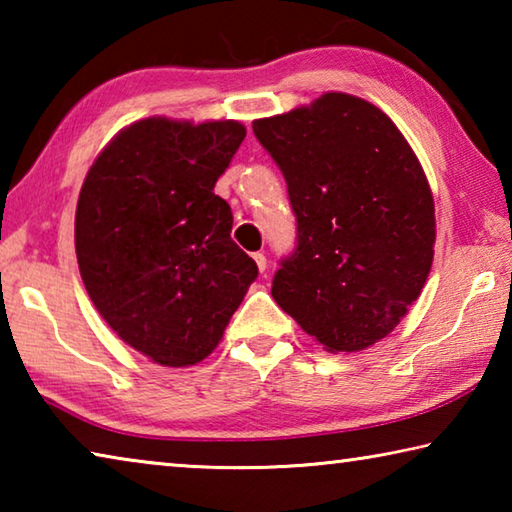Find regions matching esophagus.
<instances>
[{
  "instance_id": "1",
  "label": "esophagus",
  "mask_w": 512,
  "mask_h": 512,
  "mask_svg": "<svg viewBox=\"0 0 512 512\" xmlns=\"http://www.w3.org/2000/svg\"><path fill=\"white\" fill-rule=\"evenodd\" d=\"M253 259H255V264L259 268V273H264L266 271V257H264V253H253Z\"/></svg>"
}]
</instances>
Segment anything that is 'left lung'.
I'll use <instances>...</instances> for the list:
<instances>
[{
    "label": "left lung",
    "mask_w": 512,
    "mask_h": 512,
    "mask_svg": "<svg viewBox=\"0 0 512 512\" xmlns=\"http://www.w3.org/2000/svg\"><path fill=\"white\" fill-rule=\"evenodd\" d=\"M280 167L296 248L271 293L329 352H357L400 323L427 282L436 216L404 135L372 103L327 92L311 108L257 119Z\"/></svg>",
    "instance_id": "8db88e82"
}]
</instances>
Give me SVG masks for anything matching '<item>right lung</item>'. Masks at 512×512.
Instances as JSON below:
<instances>
[{"label":"right lung","mask_w":512,"mask_h":512,"mask_svg":"<svg viewBox=\"0 0 512 512\" xmlns=\"http://www.w3.org/2000/svg\"><path fill=\"white\" fill-rule=\"evenodd\" d=\"M239 121L142 119L92 164L76 207L85 289L121 341L160 366L203 361L257 280L230 237L216 180L244 142Z\"/></svg>","instance_id":"right-lung-1"}]
</instances>
